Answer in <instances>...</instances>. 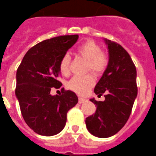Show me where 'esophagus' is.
<instances>
[{"mask_svg": "<svg viewBox=\"0 0 156 156\" xmlns=\"http://www.w3.org/2000/svg\"><path fill=\"white\" fill-rule=\"evenodd\" d=\"M85 102H86V99L82 98V97H78V103L79 104H83Z\"/></svg>", "mask_w": 156, "mask_h": 156, "instance_id": "1", "label": "esophagus"}]
</instances>
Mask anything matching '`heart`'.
Returning a JSON list of instances; mask_svg holds the SVG:
<instances>
[{
    "label": "heart",
    "mask_w": 156,
    "mask_h": 156,
    "mask_svg": "<svg viewBox=\"0 0 156 156\" xmlns=\"http://www.w3.org/2000/svg\"><path fill=\"white\" fill-rule=\"evenodd\" d=\"M78 55L87 60L86 70H91L96 74H101L106 69L108 58L101 51V46L93 40H87L80 44L76 49ZM70 56L65 54L59 63V71L63 75H67L70 72ZM95 84L93 75L89 74L85 76H74L68 82V87L78 94H85Z\"/></svg>",
    "instance_id": "heart-1"
}]
</instances>
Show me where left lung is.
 <instances>
[{
  "mask_svg": "<svg viewBox=\"0 0 156 156\" xmlns=\"http://www.w3.org/2000/svg\"><path fill=\"white\" fill-rule=\"evenodd\" d=\"M104 41L109 60L94 93L98 97L104 94L105 101L90 99L97 110L86 119L89 132L101 138L113 136L125 126L137 96L136 70L130 55L118 43L108 39Z\"/></svg>",
  "mask_w": 156,
  "mask_h": 156,
  "instance_id": "1",
  "label": "left lung"
}]
</instances>
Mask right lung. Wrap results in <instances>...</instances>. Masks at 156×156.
I'll list each match as a JSON object with an SVG mask.
<instances>
[{"instance_id": "1", "label": "right lung", "mask_w": 156, "mask_h": 156, "mask_svg": "<svg viewBox=\"0 0 156 156\" xmlns=\"http://www.w3.org/2000/svg\"><path fill=\"white\" fill-rule=\"evenodd\" d=\"M78 38V34L64 35L43 41L28 50L17 69L16 96L20 111L37 134L50 136L61 132L67 112L78 103L76 94L63 88L62 94H50L52 87H61L59 61Z\"/></svg>"}]
</instances>
